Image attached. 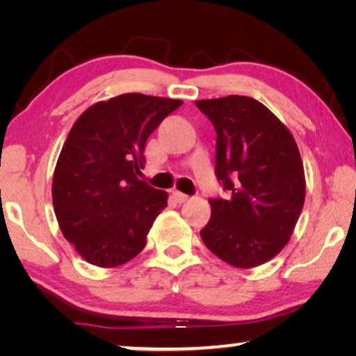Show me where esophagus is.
<instances>
[{"label":"esophagus","mask_w":356,"mask_h":356,"mask_svg":"<svg viewBox=\"0 0 356 356\" xmlns=\"http://www.w3.org/2000/svg\"><path fill=\"white\" fill-rule=\"evenodd\" d=\"M172 196H173V199H175V201H177L178 204L186 202L188 199H189V196H186V194H183V193H179V191H173Z\"/></svg>","instance_id":"34e87169"}]
</instances>
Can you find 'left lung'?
I'll list each match as a JSON object with an SVG mask.
<instances>
[{"mask_svg":"<svg viewBox=\"0 0 356 356\" xmlns=\"http://www.w3.org/2000/svg\"><path fill=\"white\" fill-rule=\"evenodd\" d=\"M217 133L216 177L228 199H209L201 238L240 269L270 261L289 243L303 211L306 181L298 145L286 126L251 97L197 100Z\"/></svg>","mask_w":356,"mask_h":356,"instance_id":"1","label":"left lung"}]
</instances>
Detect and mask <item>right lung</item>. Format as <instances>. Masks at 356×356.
<instances>
[{
    "instance_id": "obj_1",
    "label": "right lung",
    "mask_w": 356,
    "mask_h": 356,
    "mask_svg": "<svg viewBox=\"0 0 356 356\" xmlns=\"http://www.w3.org/2000/svg\"><path fill=\"white\" fill-rule=\"evenodd\" d=\"M181 100L123 94L87 108L72 126L53 175L63 235L90 264L116 267L139 254L168 194L138 178L144 147Z\"/></svg>"
}]
</instances>
